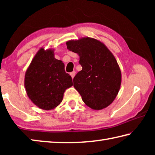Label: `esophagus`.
Returning a JSON list of instances; mask_svg holds the SVG:
<instances>
[{
	"label": "esophagus",
	"mask_w": 155,
	"mask_h": 155,
	"mask_svg": "<svg viewBox=\"0 0 155 155\" xmlns=\"http://www.w3.org/2000/svg\"><path fill=\"white\" fill-rule=\"evenodd\" d=\"M70 76H71L72 77V78H73L74 77V76H75V74H76V72H74V71H73V72H70Z\"/></svg>",
	"instance_id": "1"
}]
</instances>
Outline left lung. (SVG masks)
I'll return each mask as SVG.
<instances>
[{
	"label": "left lung",
	"instance_id": "obj_1",
	"mask_svg": "<svg viewBox=\"0 0 155 155\" xmlns=\"http://www.w3.org/2000/svg\"><path fill=\"white\" fill-rule=\"evenodd\" d=\"M66 44L69 51L80 56L82 70L73 82L83 101L95 110L108 107L121 85V72L114 56L104 44L93 38L69 41Z\"/></svg>",
	"mask_w": 155,
	"mask_h": 155
}]
</instances>
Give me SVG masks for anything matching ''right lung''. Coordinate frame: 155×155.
Listing matches in <instances>:
<instances>
[{"label": "right lung", "mask_w": 155, "mask_h": 155, "mask_svg": "<svg viewBox=\"0 0 155 155\" xmlns=\"http://www.w3.org/2000/svg\"><path fill=\"white\" fill-rule=\"evenodd\" d=\"M73 85L64 64L56 59L52 50L41 48L27 70L25 86L31 101L40 108L50 110L61 103L65 90Z\"/></svg>", "instance_id": "add662e5"}]
</instances>
